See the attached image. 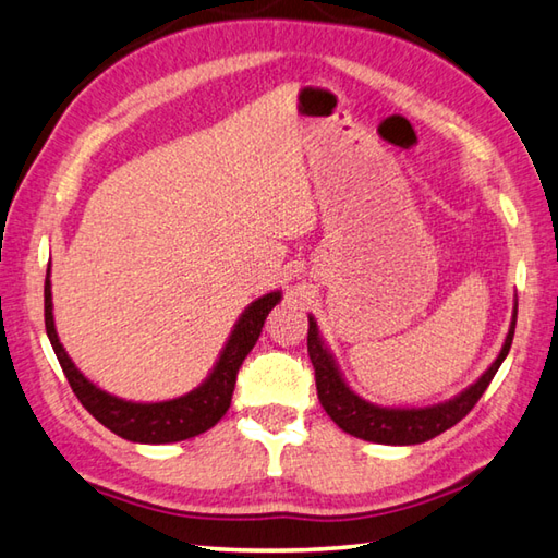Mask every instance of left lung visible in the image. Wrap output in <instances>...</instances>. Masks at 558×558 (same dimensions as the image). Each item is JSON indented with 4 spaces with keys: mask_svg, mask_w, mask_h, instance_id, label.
<instances>
[{
    "mask_svg": "<svg viewBox=\"0 0 558 558\" xmlns=\"http://www.w3.org/2000/svg\"><path fill=\"white\" fill-rule=\"evenodd\" d=\"M514 323H518V301H514L512 323L502 342V350L496 356L486 372L481 374L476 384L464 388L459 396L449 398L445 403L427 405V408H384L364 401L356 396L350 386H347L342 372L335 364V356L325 347L318 325H315L313 315H308V356L315 369V388H318L320 405L325 408L335 425L344 429L347 435H354L366 442L376 445H420L427 442L445 429L454 427L461 417L471 413V408L478 403V398L486 391L493 376L500 369L502 360H506L512 344Z\"/></svg>",
    "mask_w": 558,
    "mask_h": 558,
    "instance_id": "left-lung-1",
    "label": "left lung"
}]
</instances>
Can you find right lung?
<instances>
[{
	"mask_svg": "<svg viewBox=\"0 0 558 558\" xmlns=\"http://www.w3.org/2000/svg\"><path fill=\"white\" fill-rule=\"evenodd\" d=\"M46 332L48 340L56 350L58 362L65 372L72 391L80 398V403L89 410V413L99 420L104 427H109L113 435H119L129 442L141 445H170L182 442V439L196 437L211 429L220 417L226 415L230 408V398H233L235 378L240 364L245 362L252 347L259 340L262 325H265L269 311L281 301V291L265 293V296L252 301L250 306L240 315L238 323L230 330V338L220 352L218 362L214 364L211 374L206 376L202 386L189 391L172 401L160 403H135L123 401L119 396H111L94 386L87 376H84L75 362L70 360L65 347L60 344L56 320H52V293H50V265L46 277Z\"/></svg>",
	"mask_w": 558,
	"mask_h": 558,
	"instance_id": "1",
	"label": "right lung"
}]
</instances>
